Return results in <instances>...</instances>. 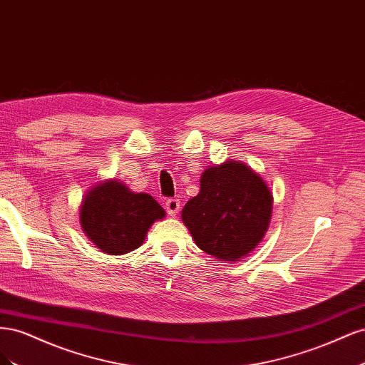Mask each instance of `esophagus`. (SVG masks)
<instances>
[{"instance_id": "esophagus-1", "label": "esophagus", "mask_w": 365, "mask_h": 365, "mask_svg": "<svg viewBox=\"0 0 365 365\" xmlns=\"http://www.w3.org/2000/svg\"><path fill=\"white\" fill-rule=\"evenodd\" d=\"M165 212L169 213V216H175L180 212V200L176 197H170V200L165 201Z\"/></svg>"}]
</instances>
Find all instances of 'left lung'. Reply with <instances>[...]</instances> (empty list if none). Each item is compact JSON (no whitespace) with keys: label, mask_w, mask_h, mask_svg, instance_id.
Instances as JSON below:
<instances>
[{"label":"left lung","mask_w":365,"mask_h":365,"mask_svg":"<svg viewBox=\"0 0 365 365\" xmlns=\"http://www.w3.org/2000/svg\"><path fill=\"white\" fill-rule=\"evenodd\" d=\"M271 192L245 164L227 161L205 169L200 195L182 208V222L212 256L236 262L256 248L269 225Z\"/></svg>","instance_id":"8db88e82"}]
</instances>
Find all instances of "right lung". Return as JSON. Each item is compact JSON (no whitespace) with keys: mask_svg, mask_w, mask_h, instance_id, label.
Returning a JSON list of instances; mask_svg holds the SVG:
<instances>
[{"mask_svg":"<svg viewBox=\"0 0 365 365\" xmlns=\"http://www.w3.org/2000/svg\"><path fill=\"white\" fill-rule=\"evenodd\" d=\"M164 215L163 207L150 195L132 193L121 182L109 181L86 195L81 224L103 252L118 256L137 250L149 227Z\"/></svg>","mask_w":365,"mask_h":365,"instance_id":"right-lung-1","label":"right lung"}]
</instances>
